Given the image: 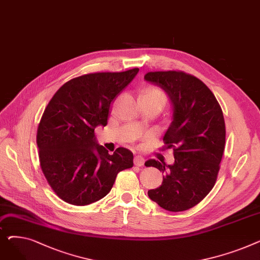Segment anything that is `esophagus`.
<instances>
[{
  "instance_id": "esophagus-1",
  "label": "esophagus",
  "mask_w": 260,
  "mask_h": 260,
  "mask_svg": "<svg viewBox=\"0 0 260 260\" xmlns=\"http://www.w3.org/2000/svg\"><path fill=\"white\" fill-rule=\"evenodd\" d=\"M134 165L137 167H142L144 165V158L142 156H136L134 158Z\"/></svg>"
}]
</instances>
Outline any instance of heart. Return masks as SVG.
<instances>
[{
  "mask_svg": "<svg viewBox=\"0 0 260 260\" xmlns=\"http://www.w3.org/2000/svg\"><path fill=\"white\" fill-rule=\"evenodd\" d=\"M141 100H151L159 103L163 107V105L167 103V94L160 88L151 86V87H147L143 91L141 95Z\"/></svg>",
  "mask_w": 260,
  "mask_h": 260,
  "instance_id": "b5f03b06",
  "label": "heart"
}]
</instances>
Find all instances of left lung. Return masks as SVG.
Here are the masks:
<instances>
[{
    "instance_id": "left-lung-1",
    "label": "left lung",
    "mask_w": 260,
    "mask_h": 260,
    "mask_svg": "<svg viewBox=\"0 0 260 260\" xmlns=\"http://www.w3.org/2000/svg\"><path fill=\"white\" fill-rule=\"evenodd\" d=\"M144 80L166 91L173 120L163 137L173 148L174 163L162 156L144 165L158 169L163 181L148 197L170 212L195 207L215 185L224 151L225 124L221 107L202 81L182 72H151Z\"/></svg>"
}]
</instances>
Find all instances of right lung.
I'll use <instances>...</instances> for the list:
<instances>
[{
    "instance_id": "obj_1",
    "label": "right lung",
    "mask_w": 260,
    "mask_h": 260,
    "mask_svg": "<svg viewBox=\"0 0 260 260\" xmlns=\"http://www.w3.org/2000/svg\"><path fill=\"white\" fill-rule=\"evenodd\" d=\"M95 73L66 82L53 94L41 118L37 144L41 169L62 200L87 206L105 197L119 172L134 166V155L118 147L113 155L95 139L105 126L112 103L138 74Z\"/></svg>"
}]
</instances>
